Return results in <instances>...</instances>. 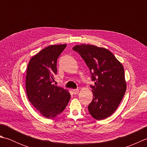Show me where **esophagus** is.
Instances as JSON below:
<instances>
[{
  "instance_id": "esophagus-1",
  "label": "esophagus",
  "mask_w": 147,
  "mask_h": 147,
  "mask_svg": "<svg viewBox=\"0 0 147 147\" xmlns=\"http://www.w3.org/2000/svg\"><path fill=\"white\" fill-rule=\"evenodd\" d=\"M73 93L74 95H76L79 93V90L78 89H74V90H73Z\"/></svg>"
}]
</instances>
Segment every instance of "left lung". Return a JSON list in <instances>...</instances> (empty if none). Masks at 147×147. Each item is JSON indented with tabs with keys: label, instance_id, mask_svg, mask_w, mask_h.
<instances>
[{
	"label": "left lung",
	"instance_id": "1",
	"mask_svg": "<svg viewBox=\"0 0 147 147\" xmlns=\"http://www.w3.org/2000/svg\"><path fill=\"white\" fill-rule=\"evenodd\" d=\"M77 52L85 61L91 74L90 85L93 97L88 109L96 120L107 118L120 104L126 90L124 67L108 49L93 45H75Z\"/></svg>",
	"mask_w": 147,
	"mask_h": 147
}]
</instances>
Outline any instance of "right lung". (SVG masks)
Masks as SVG:
<instances>
[{
  "label": "right lung",
  "mask_w": 147,
  "mask_h": 147,
  "mask_svg": "<svg viewBox=\"0 0 147 147\" xmlns=\"http://www.w3.org/2000/svg\"><path fill=\"white\" fill-rule=\"evenodd\" d=\"M66 44L52 45L31 58L26 76V94L30 102L43 116L52 119L63 111L71 95L53 84L57 74V61Z\"/></svg>",
  "instance_id": "1"
}]
</instances>
